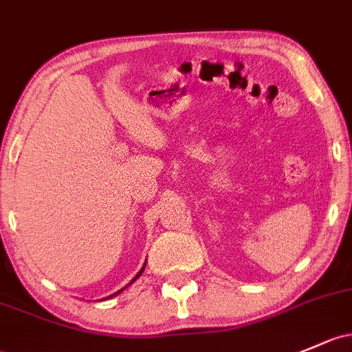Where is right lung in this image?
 I'll list each match as a JSON object with an SVG mask.
<instances>
[{"mask_svg":"<svg viewBox=\"0 0 352 352\" xmlns=\"http://www.w3.org/2000/svg\"><path fill=\"white\" fill-rule=\"evenodd\" d=\"M145 265H146V263H145ZM145 265H143V266H142V270H140V272H138V273H136V275H135V278H133V280H131V282H129V283H128V285H126V287H124V288H128V287H129V285H131L133 282H135V280H136V278H140V276H142L143 270H145ZM124 288H121V290H120V292H116V294L109 295V297H108V298H111V297H114V295H118V294H121V292H123V290H124ZM102 300H104V298H102Z\"/></svg>","mask_w":352,"mask_h":352,"instance_id":"obj_1","label":"right lung"}]
</instances>
